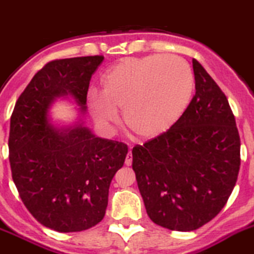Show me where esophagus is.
Returning <instances> with one entry per match:
<instances>
[{
    "mask_svg": "<svg viewBox=\"0 0 254 254\" xmlns=\"http://www.w3.org/2000/svg\"><path fill=\"white\" fill-rule=\"evenodd\" d=\"M131 163H132V154L131 151L129 150V153L127 154V158H125V164L129 167V165H131Z\"/></svg>",
    "mask_w": 254,
    "mask_h": 254,
    "instance_id": "esophagus-1",
    "label": "esophagus"
}]
</instances>
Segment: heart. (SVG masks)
I'll list each match as a JSON object with an SVG mask.
<instances>
[{
	"instance_id": "obj_1",
	"label": "heart",
	"mask_w": 254,
	"mask_h": 254,
	"mask_svg": "<svg viewBox=\"0 0 254 254\" xmlns=\"http://www.w3.org/2000/svg\"><path fill=\"white\" fill-rule=\"evenodd\" d=\"M194 92V76L181 58L151 55L125 59L101 79V95L87 98V109L103 129L118 122L124 110L127 127L145 140L169 131L188 109Z\"/></svg>"
}]
</instances>
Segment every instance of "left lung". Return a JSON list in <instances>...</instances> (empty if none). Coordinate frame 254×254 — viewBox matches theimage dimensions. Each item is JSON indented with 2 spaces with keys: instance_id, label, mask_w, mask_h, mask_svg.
Segmentation results:
<instances>
[{
  "instance_id": "1",
  "label": "left lung",
  "mask_w": 254,
  "mask_h": 254,
  "mask_svg": "<svg viewBox=\"0 0 254 254\" xmlns=\"http://www.w3.org/2000/svg\"><path fill=\"white\" fill-rule=\"evenodd\" d=\"M195 95L168 132L132 148V169L149 218L190 232L226 205L238 178L241 139L226 95L193 59Z\"/></svg>"
}]
</instances>
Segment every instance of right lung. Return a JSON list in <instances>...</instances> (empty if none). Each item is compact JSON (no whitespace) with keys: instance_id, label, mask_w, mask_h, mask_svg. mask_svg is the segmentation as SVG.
I'll return each mask as SVG.
<instances>
[{"instance_id":"obj_1","label":"right lung","mask_w":254,"mask_h":254,"mask_svg":"<svg viewBox=\"0 0 254 254\" xmlns=\"http://www.w3.org/2000/svg\"><path fill=\"white\" fill-rule=\"evenodd\" d=\"M104 56L46 64L20 95L9 123V164L23 204L40 223L61 233L96 226L105 215L109 187L124 165V143L95 136L85 125L90 80ZM71 98L79 116L52 123V104Z\"/></svg>"}]
</instances>
